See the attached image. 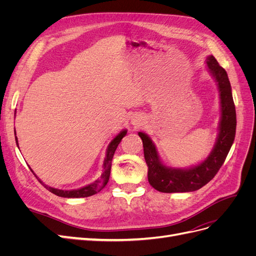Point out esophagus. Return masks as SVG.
Wrapping results in <instances>:
<instances>
[{"instance_id":"1","label":"esophagus","mask_w":256,"mask_h":256,"mask_svg":"<svg viewBox=\"0 0 256 256\" xmlns=\"http://www.w3.org/2000/svg\"><path fill=\"white\" fill-rule=\"evenodd\" d=\"M134 124H136V125H138V124H140V122H138V120H134Z\"/></svg>"}]
</instances>
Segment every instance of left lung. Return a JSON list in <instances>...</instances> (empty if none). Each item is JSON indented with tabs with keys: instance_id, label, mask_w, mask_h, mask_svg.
<instances>
[{
	"instance_id": "obj_1",
	"label": "left lung",
	"mask_w": 256,
	"mask_h": 256,
	"mask_svg": "<svg viewBox=\"0 0 256 256\" xmlns=\"http://www.w3.org/2000/svg\"><path fill=\"white\" fill-rule=\"evenodd\" d=\"M206 64L218 85L221 104L219 134L209 156L200 164L189 168H168L161 162L150 138L144 132H138L143 141L144 158L148 166V182L152 188L160 192H191L202 188L218 173L234 142L236 111L228 74L212 56L207 58Z\"/></svg>"
}]
</instances>
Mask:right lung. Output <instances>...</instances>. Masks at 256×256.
<instances>
[{"instance_id":"right-lung-1","label":"right lung","mask_w":256,"mask_h":256,"mask_svg":"<svg viewBox=\"0 0 256 256\" xmlns=\"http://www.w3.org/2000/svg\"><path fill=\"white\" fill-rule=\"evenodd\" d=\"M127 130H122L116 136L113 140L111 141V143L109 144L106 148V158L104 161V172L102 174L97 180H95L94 182H92L85 187H82L80 189H74V190H60V189H56L49 187V186L44 184L40 178L37 177V180H40V184H42V186H44L46 189H48L50 192H52L53 194H56L58 196H62V198H88L90 196L96 194L97 192H99L100 190H102L106 184L109 182L110 178V172H111V166H112V159L114 156V152L118 148V146L120 144V142L122 141V138L126 136ZM14 136H16V130H14ZM16 143L18 145V138L16 136ZM19 146V145H18ZM33 172V171H32Z\"/></svg>"}]
</instances>
